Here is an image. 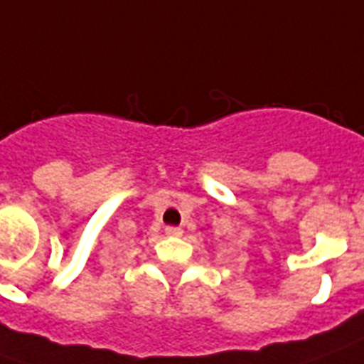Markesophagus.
<instances>
[{
	"label": "esophagus",
	"instance_id": "1",
	"mask_svg": "<svg viewBox=\"0 0 364 364\" xmlns=\"http://www.w3.org/2000/svg\"><path fill=\"white\" fill-rule=\"evenodd\" d=\"M165 235H167V236H181L183 228H179V226H167V228H165Z\"/></svg>",
	"mask_w": 364,
	"mask_h": 364
}]
</instances>
